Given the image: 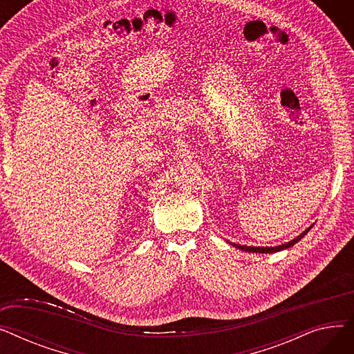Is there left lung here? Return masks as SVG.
Segmentation results:
<instances>
[{
    "mask_svg": "<svg viewBox=\"0 0 354 354\" xmlns=\"http://www.w3.org/2000/svg\"><path fill=\"white\" fill-rule=\"evenodd\" d=\"M314 225V224H313ZM313 225L311 227H308L306 231H303L299 236L297 238H294V239H291V241H288V243H286V244H281V245H278V247H247V245H238V244H232L235 248H238V250H241V251H245V252H259V254H271V252H278V251H281V250H287V248H290V247H292L294 244H297L299 243V241L301 239V238H304V235L313 228Z\"/></svg>",
    "mask_w": 354,
    "mask_h": 354,
    "instance_id": "obj_1",
    "label": "left lung"
}]
</instances>
